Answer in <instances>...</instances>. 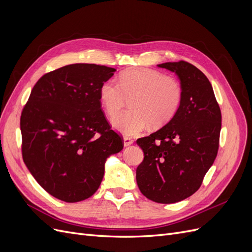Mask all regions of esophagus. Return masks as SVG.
<instances>
[{
    "mask_svg": "<svg viewBox=\"0 0 252 252\" xmlns=\"http://www.w3.org/2000/svg\"><path fill=\"white\" fill-rule=\"evenodd\" d=\"M133 142H134V141H133L131 138H128V136H124V146H125V147L129 146V145L133 144Z\"/></svg>",
    "mask_w": 252,
    "mask_h": 252,
    "instance_id": "1",
    "label": "esophagus"
}]
</instances>
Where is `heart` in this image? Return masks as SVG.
Instances as JSON below:
<instances>
[{
  "label": "heart",
  "mask_w": 252,
  "mask_h": 252,
  "mask_svg": "<svg viewBox=\"0 0 252 252\" xmlns=\"http://www.w3.org/2000/svg\"><path fill=\"white\" fill-rule=\"evenodd\" d=\"M130 110L112 120L118 131L138 135L149 124L159 127L168 123L177 113L183 89L178 80L150 68H131L116 79L106 80L100 88V98L110 117L117 114L130 98Z\"/></svg>",
  "instance_id": "1"
}]
</instances>
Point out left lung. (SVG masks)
Instances as JSON below:
<instances>
[{
	"label": "left lung",
	"mask_w": 252,
	"mask_h": 252,
	"mask_svg": "<svg viewBox=\"0 0 252 252\" xmlns=\"http://www.w3.org/2000/svg\"><path fill=\"white\" fill-rule=\"evenodd\" d=\"M158 66L178 75L183 98L168 123L136 140L144 152L136 183L147 199L171 204L201 187L218 155L222 114L209 80L195 66L185 61Z\"/></svg>",
	"instance_id": "1"
}]
</instances>
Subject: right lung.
<instances>
[{
    "instance_id": "right-lung-1",
    "label": "right lung",
    "mask_w": 252,
    "mask_h": 252,
    "mask_svg": "<svg viewBox=\"0 0 252 252\" xmlns=\"http://www.w3.org/2000/svg\"><path fill=\"white\" fill-rule=\"evenodd\" d=\"M114 68L71 64L35 83L21 114L22 157L35 181L75 203L100 187L105 162L124 147L102 110L100 88Z\"/></svg>"
}]
</instances>
